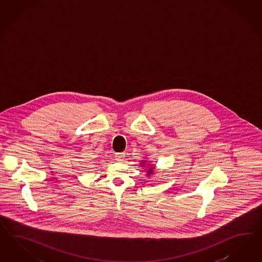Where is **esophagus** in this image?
Returning <instances> with one entry per match:
<instances>
[{
    "instance_id": "34e87169",
    "label": "esophagus",
    "mask_w": 262,
    "mask_h": 262,
    "mask_svg": "<svg viewBox=\"0 0 262 262\" xmlns=\"http://www.w3.org/2000/svg\"><path fill=\"white\" fill-rule=\"evenodd\" d=\"M125 159V154L124 152H119L115 155V160H117L118 162H123Z\"/></svg>"
}]
</instances>
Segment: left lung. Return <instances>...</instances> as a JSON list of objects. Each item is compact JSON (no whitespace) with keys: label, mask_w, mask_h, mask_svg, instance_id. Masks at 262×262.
<instances>
[{"label":"left lung","mask_w":262,"mask_h":262,"mask_svg":"<svg viewBox=\"0 0 262 262\" xmlns=\"http://www.w3.org/2000/svg\"><path fill=\"white\" fill-rule=\"evenodd\" d=\"M141 163L142 167H147V168H149L148 170H147V176L148 177H150V174H152L154 173V170H155V167H154V165H146V161L145 160H143Z\"/></svg>","instance_id":"1"}]
</instances>
